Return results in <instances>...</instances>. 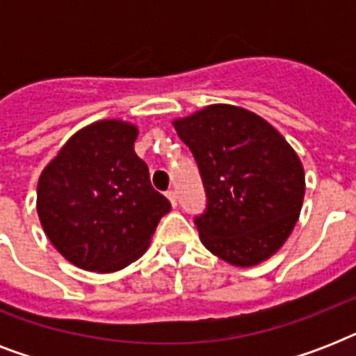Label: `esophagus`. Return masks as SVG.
Returning <instances> with one entry per match:
<instances>
[{
    "instance_id": "1",
    "label": "esophagus",
    "mask_w": 356,
    "mask_h": 356,
    "mask_svg": "<svg viewBox=\"0 0 356 356\" xmlns=\"http://www.w3.org/2000/svg\"><path fill=\"white\" fill-rule=\"evenodd\" d=\"M166 197H168V200H170V203H172L173 207H177V194H175L173 190H168Z\"/></svg>"
}]
</instances>
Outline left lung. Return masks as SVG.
<instances>
[{
	"instance_id": "obj_1",
	"label": "left lung",
	"mask_w": 356,
	"mask_h": 356,
	"mask_svg": "<svg viewBox=\"0 0 356 356\" xmlns=\"http://www.w3.org/2000/svg\"><path fill=\"white\" fill-rule=\"evenodd\" d=\"M205 186L194 218L203 245L233 266L270 259L292 233L305 195L299 156L277 129L234 105H209L173 122Z\"/></svg>"
}]
</instances>
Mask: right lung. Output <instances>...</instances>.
Masks as SVG:
<instances>
[{
	"instance_id": "1",
	"label": "right lung",
	"mask_w": 356,
	"mask_h": 356,
	"mask_svg": "<svg viewBox=\"0 0 356 356\" xmlns=\"http://www.w3.org/2000/svg\"><path fill=\"white\" fill-rule=\"evenodd\" d=\"M138 129L120 120L86 125L42 172L36 211L64 259L97 273L140 259L172 205L134 153Z\"/></svg>"
}]
</instances>
